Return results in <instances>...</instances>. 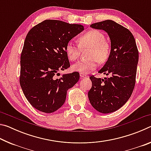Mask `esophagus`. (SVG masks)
<instances>
[{"label": "esophagus", "mask_w": 151, "mask_h": 151, "mask_svg": "<svg viewBox=\"0 0 151 151\" xmlns=\"http://www.w3.org/2000/svg\"><path fill=\"white\" fill-rule=\"evenodd\" d=\"M80 77H81V78H85L87 77V76L85 75V74L80 73Z\"/></svg>", "instance_id": "obj_1"}]
</instances>
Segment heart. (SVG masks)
<instances>
[{
  "mask_svg": "<svg viewBox=\"0 0 151 151\" xmlns=\"http://www.w3.org/2000/svg\"><path fill=\"white\" fill-rule=\"evenodd\" d=\"M79 46L73 42H68L65 47L66 54L68 59L75 61L78 59L81 49L88 48V59L83 60L72 66L75 72L86 74L94 70L97 63H103L108 59L110 54V45L105 40L104 35L97 30H91L78 38Z\"/></svg>",
  "mask_w": 151,
  "mask_h": 151,
  "instance_id": "b5f03b06",
  "label": "heart"
}]
</instances>
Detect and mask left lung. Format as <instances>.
Returning a JSON list of instances; mask_svg holds the SVG:
<instances>
[{
  "instance_id": "obj_1",
  "label": "left lung",
  "mask_w": 151,
  "mask_h": 151,
  "mask_svg": "<svg viewBox=\"0 0 151 151\" xmlns=\"http://www.w3.org/2000/svg\"><path fill=\"white\" fill-rule=\"evenodd\" d=\"M91 28L103 30L111 40V52L99 73L111 76L98 78L91 76L88 93L91 105L101 113L117 111L129 100L133 91L139 61L135 39L129 30L111 20L96 22Z\"/></svg>"
}]
</instances>
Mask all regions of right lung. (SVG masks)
Wrapping results in <instances>:
<instances>
[{"label":"right lung","instance_id":"right-lung-1","mask_svg":"<svg viewBox=\"0 0 151 151\" xmlns=\"http://www.w3.org/2000/svg\"><path fill=\"white\" fill-rule=\"evenodd\" d=\"M83 30L81 24L45 20L28 32L20 57V84L36 109L46 113L57 111L65 103L67 91L78 81V72L60 78L56 76L70 66L65 47Z\"/></svg>","mask_w":151,"mask_h":151}]
</instances>
